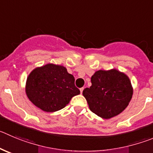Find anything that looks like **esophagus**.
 Segmentation results:
<instances>
[{"label":"esophagus","mask_w":153,"mask_h":153,"mask_svg":"<svg viewBox=\"0 0 153 153\" xmlns=\"http://www.w3.org/2000/svg\"><path fill=\"white\" fill-rule=\"evenodd\" d=\"M83 91H84V88H80V92H81V94H82V92H83Z\"/></svg>","instance_id":"obj_1"}]
</instances>
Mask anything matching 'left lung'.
Instances as JSON below:
<instances>
[{
	"mask_svg": "<svg viewBox=\"0 0 153 153\" xmlns=\"http://www.w3.org/2000/svg\"><path fill=\"white\" fill-rule=\"evenodd\" d=\"M91 84L83 91V96L91 112L105 119L123 112L132 98L129 78L114 68L97 71L91 77Z\"/></svg>",
	"mask_w": 153,
	"mask_h": 153,
	"instance_id": "obj_1",
	"label": "left lung"
}]
</instances>
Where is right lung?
<instances>
[{
	"label": "right lung",
	"mask_w": 153,
	"mask_h": 153,
	"mask_svg": "<svg viewBox=\"0 0 153 153\" xmlns=\"http://www.w3.org/2000/svg\"><path fill=\"white\" fill-rule=\"evenodd\" d=\"M25 92L34 105L48 112L60 110L80 94L73 75L62 65L51 63L31 71L27 78Z\"/></svg>",
	"instance_id": "obj_1"
}]
</instances>
